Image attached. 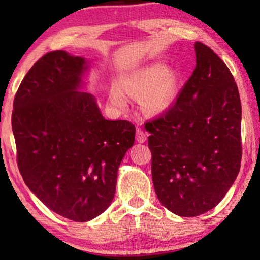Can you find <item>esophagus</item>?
I'll return each instance as SVG.
<instances>
[{
	"mask_svg": "<svg viewBox=\"0 0 260 260\" xmlns=\"http://www.w3.org/2000/svg\"><path fill=\"white\" fill-rule=\"evenodd\" d=\"M136 141L139 143H144L146 141V134L144 133V131L139 128H136Z\"/></svg>",
	"mask_w": 260,
	"mask_h": 260,
	"instance_id": "obj_1",
	"label": "esophagus"
}]
</instances>
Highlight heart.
I'll return each mask as SVG.
<instances>
[{
    "instance_id": "b5f03b06",
    "label": "heart",
    "mask_w": 260,
    "mask_h": 260,
    "mask_svg": "<svg viewBox=\"0 0 260 260\" xmlns=\"http://www.w3.org/2000/svg\"><path fill=\"white\" fill-rule=\"evenodd\" d=\"M179 87L178 74L162 62H155L137 70L114 86L109 91V101L115 107L126 106V96L139 97L143 112L156 115L165 112L172 105Z\"/></svg>"
}]
</instances>
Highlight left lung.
I'll return each mask as SVG.
<instances>
[{
  "mask_svg": "<svg viewBox=\"0 0 260 260\" xmlns=\"http://www.w3.org/2000/svg\"><path fill=\"white\" fill-rule=\"evenodd\" d=\"M196 69L175 103L144 124L158 200L181 217L214 208L240 170L241 103L233 74L211 48L194 43Z\"/></svg>",
  "mask_w": 260,
  "mask_h": 260,
  "instance_id": "8db88e82",
  "label": "left lung"
}]
</instances>
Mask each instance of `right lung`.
<instances>
[{"label": "right lung", "mask_w": 260, "mask_h": 260, "mask_svg": "<svg viewBox=\"0 0 260 260\" xmlns=\"http://www.w3.org/2000/svg\"><path fill=\"white\" fill-rule=\"evenodd\" d=\"M85 59L56 50L32 66L15 93L12 129L27 187L62 217L85 222L112 203L135 126L107 120L79 88Z\"/></svg>", "instance_id": "1"}]
</instances>
